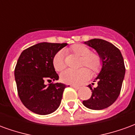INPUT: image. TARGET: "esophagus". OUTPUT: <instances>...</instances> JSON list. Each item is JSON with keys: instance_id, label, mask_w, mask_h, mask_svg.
<instances>
[{"instance_id": "esophagus-1", "label": "esophagus", "mask_w": 135, "mask_h": 135, "mask_svg": "<svg viewBox=\"0 0 135 135\" xmlns=\"http://www.w3.org/2000/svg\"><path fill=\"white\" fill-rule=\"evenodd\" d=\"M71 87H72V88H74V89H76V90H79V88H80V87H79V86H76V85H70Z\"/></svg>"}]
</instances>
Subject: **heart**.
<instances>
[{
  "mask_svg": "<svg viewBox=\"0 0 135 135\" xmlns=\"http://www.w3.org/2000/svg\"><path fill=\"white\" fill-rule=\"evenodd\" d=\"M69 51L80 57L79 67L85 66L90 69L91 72L94 74L98 73L101 70L103 65L101 57L98 53L90 52V49L88 46L82 44H75L69 49ZM53 65L55 70L57 71H61L66 68L64 57L61 51L57 52L53 56ZM85 68H81L76 71L66 70L61 74V80L69 85L81 84L90 76V71Z\"/></svg>",
  "mask_w": 135,
  "mask_h": 135,
  "instance_id": "heart-1",
  "label": "heart"
}]
</instances>
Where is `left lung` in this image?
I'll list each match as a JSON object with an SVG mask.
<instances>
[{"mask_svg":"<svg viewBox=\"0 0 135 135\" xmlns=\"http://www.w3.org/2000/svg\"><path fill=\"white\" fill-rule=\"evenodd\" d=\"M85 44L97 50L101 57L103 66L94 81L98 82V87L88 86L92 95L82 103L90 109L102 110L113 104L120 94L125 74L124 59L119 48L104 40L93 39L85 42Z\"/></svg>","mask_w":135,"mask_h":135,"instance_id":"1","label":"left lung"}]
</instances>
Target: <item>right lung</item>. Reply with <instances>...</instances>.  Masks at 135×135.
Instances as JSON below:
<instances>
[{
    "label": "right lung",
    "instance_id": "add662e5",
    "mask_svg": "<svg viewBox=\"0 0 135 135\" xmlns=\"http://www.w3.org/2000/svg\"><path fill=\"white\" fill-rule=\"evenodd\" d=\"M66 45L40 42L23 50L19 56L14 70L17 92L24 105L33 113L50 114L60 105L66 85L45 82L59 79L53 56Z\"/></svg>",
    "mask_w": 135,
    "mask_h": 135
}]
</instances>
